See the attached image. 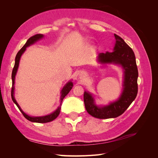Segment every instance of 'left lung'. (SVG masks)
I'll list each match as a JSON object with an SVG mask.
<instances>
[{
  "label": "left lung",
  "instance_id": "8db88e82",
  "mask_svg": "<svg viewBox=\"0 0 158 158\" xmlns=\"http://www.w3.org/2000/svg\"><path fill=\"white\" fill-rule=\"evenodd\" d=\"M114 35L116 43L113 51L99 53L98 60L102 64L113 63L122 66L124 81L121 96L117 101L107 106H98L92 94L85 91L84 94V102L87 112L94 117L102 119L120 116L135 99L138 93V72L135 53L121 37L117 34Z\"/></svg>",
  "mask_w": 158,
  "mask_h": 158
}]
</instances>
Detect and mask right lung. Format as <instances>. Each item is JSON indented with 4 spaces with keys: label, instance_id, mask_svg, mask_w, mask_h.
Returning <instances> with one entry per match:
<instances>
[{
    "label": "right lung",
    "instance_id": "obj_1",
    "mask_svg": "<svg viewBox=\"0 0 158 158\" xmlns=\"http://www.w3.org/2000/svg\"><path fill=\"white\" fill-rule=\"evenodd\" d=\"M44 35L43 34H36L35 35H33L31 37H30L29 39L27 40V42L26 43V44L22 47V48L18 52V53L16 56L15 58V64H14V66L12 70V90H11V97H12V99L13 102L15 103L17 107H18V109H20V111L22 112V113L23 114V115L24 116V117L26 118H27L28 121H30L31 122H34V123H49L51 122L52 121H53L54 119H55L57 117L59 116V114L60 113V108H61V104L62 102H63V100L64 98V97L67 95L70 91L71 90V89L73 88V83L70 81L67 84H66L63 87V88L61 90V95H60V106H59V107L56 109V111H55L53 113H51L50 114H48V115H45V116H43V117H31L29 116L28 114H26L24 112H23L22 109L20 108V107L19 106L18 103H17V102L16 101L15 98H14V80H15V76L17 73V70L18 69V66H19V63H20V60L21 58V56L22 55V54L24 52V51H26V48L27 47H29L30 45L35 44L36 41H37L38 40H40L41 39H42L44 37Z\"/></svg>",
    "mask_w": 158,
    "mask_h": 158
}]
</instances>
